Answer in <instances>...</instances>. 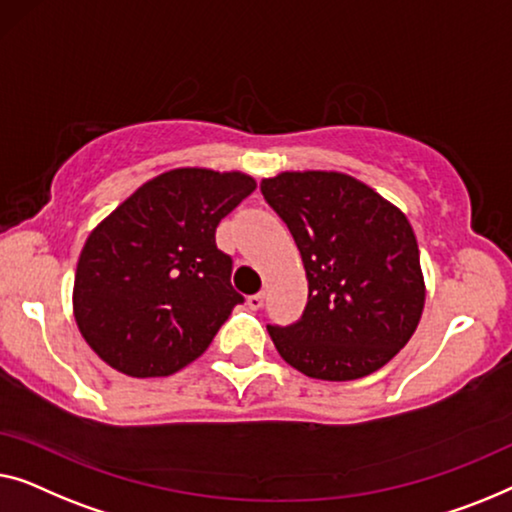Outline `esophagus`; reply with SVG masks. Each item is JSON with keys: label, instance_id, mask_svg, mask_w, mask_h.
I'll use <instances>...</instances> for the list:
<instances>
[{"label": "esophagus", "instance_id": "1", "mask_svg": "<svg viewBox=\"0 0 512 512\" xmlns=\"http://www.w3.org/2000/svg\"><path fill=\"white\" fill-rule=\"evenodd\" d=\"M248 306L253 308V311H259V308L264 306V292H257V294H250L248 297Z\"/></svg>", "mask_w": 512, "mask_h": 512}]
</instances>
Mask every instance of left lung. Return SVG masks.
<instances>
[{"label":"left lung","mask_w":512,"mask_h":512,"mask_svg":"<svg viewBox=\"0 0 512 512\" xmlns=\"http://www.w3.org/2000/svg\"><path fill=\"white\" fill-rule=\"evenodd\" d=\"M266 204L294 236L308 304L292 325H269L287 364L320 380H355L408 343L424 308L420 250L399 208L336 171L264 178Z\"/></svg>","instance_id":"8db88e82"}]
</instances>
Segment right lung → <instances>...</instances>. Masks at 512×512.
I'll use <instances>...</instances> for the list:
<instances>
[{
  "mask_svg": "<svg viewBox=\"0 0 512 512\" xmlns=\"http://www.w3.org/2000/svg\"><path fill=\"white\" fill-rule=\"evenodd\" d=\"M255 181L239 171L174 169L143 183L85 241L74 315L92 350L132 378L194 362L243 297L215 229Z\"/></svg>",
  "mask_w": 512,
  "mask_h": 512,
  "instance_id": "add662e5",
  "label": "right lung"
}]
</instances>
